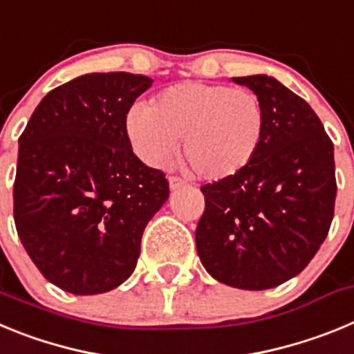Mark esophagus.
Returning <instances> with one entry per match:
<instances>
[{"instance_id": "obj_1", "label": "esophagus", "mask_w": 354, "mask_h": 354, "mask_svg": "<svg viewBox=\"0 0 354 354\" xmlns=\"http://www.w3.org/2000/svg\"><path fill=\"white\" fill-rule=\"evenodd\" d=\"M168 186H170L171 192H175V189H180L184 186V180L179 177H168Z\"/></svg>"}]
</instances>
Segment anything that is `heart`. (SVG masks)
<instances>
[{
    "mask_svg": "<svg viewBox=\"0 0 354 354\" xmlns=\"http://www.w3.org/2000/svg\"><path fill=\"white\" fill-rule=\"evenodd\" d=\"M127 134L140 158L167 165L183 138V156L200 179H232L257 156L266 111L257 93L227 84L183 81L162 90L150 106L131 108Z\"/></svg>",
    "mask_w": 354,
    "mask_h": 354,
    "instance_id": "heart-1",
    "label": "heart"
}]
</instances>
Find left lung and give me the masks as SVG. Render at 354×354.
<instances>
[{"label": "left lung", "mask_w": 354, "mask_h": 354, "mask_svg": "<svg viewBox=\"0 0 354 354\" xmlns=\"http://www.w3.org/2000/svg\"><path fill=\"white\" fill-rule=\"evenodd\" d=\"M232 81L261 99L264 138L239 175L202 186L196 252L218 282L264 290L301 273L326 239L337 195L333 143L308 102L278 80Z\"/></svg>", "instance_id": "obj_1"}]
</instances>
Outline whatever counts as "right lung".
Here are the masks:
<instances>
[{
  "mask_svg": "<svg viewBox=\"0 0 354 354\" xmlns=\"http://www.w3.org/2000/svg\"><path fill=\"white\" fill-rule=\"evenodd\" d=\"M154 81L92 72L51 90L19 138L14 220L56 287L101 294L133 274L147 223L168 200L165 174L133 152L126 118Z\"/></svg>",
  "mask_w": 354,
  "mask_h": 354,
  "instance_id": "right-lung-1",
  "label": "right lung"
}]
</instances>
